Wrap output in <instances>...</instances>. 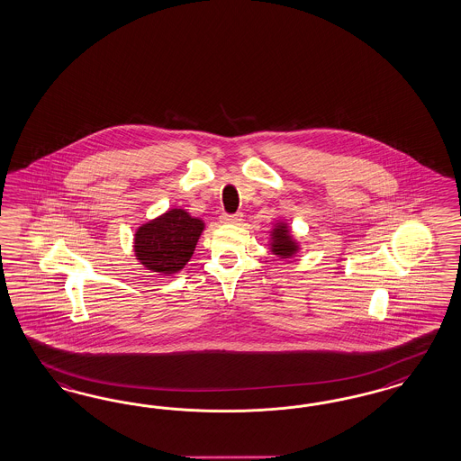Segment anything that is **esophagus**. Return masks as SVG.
Here are the masks:
<instances>
[{
    "label": "esophagus",
    "instance_id": "obj_1",
    "mask_svg": "<svg viewBox=\"0 0 461 461\" xmlns=\"http://www.w3.org/2000/svg\"><path fill=\"white\" fill-rule=\"evenodd\" d=\"M241 218H243L241 212H237V214H223V216H221V223L237 224L241 221Z\"/></svg>",
    "mask_w": 461,
    "mask_h": 461
}]
</instances>
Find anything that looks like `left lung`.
I'll return each instance as SVG.
<instances>
[{
  "mask_svg": "<svg viewBox=\"0 0 461 461\" xmlns=\"http://www.w3.org/2000/svg\"><path fill=\"white\" fill-rule=\"evenodd\" d=\"M270 251L280 258H293L295 253L301 250L299 243L293 237L289 224L284 221H277L270 231Z\"/></svg>",
  "mask_w": 461,
  "mask_h": 461,
  "instance_id": "8db88e82",
  "label": "left lung"
}]
</instances>
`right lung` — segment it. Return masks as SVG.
<instances>
[{"label": "right lung", "mask_w": 461, "mask_h": 461, "mask_svg": "<svg viewBox=\"0 0 461 461\" xmlns=\"http://www.w3.org/2000/svg\"><path fill=\"white\" fill-rule=\"evenodd\" d=\"M204 221L174 208L141 224L135 231L133 251L141 266L158 274H177L191 260Z\"/></svg>", "instance_id": "obj_1"}]
</instances>
